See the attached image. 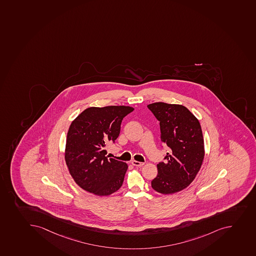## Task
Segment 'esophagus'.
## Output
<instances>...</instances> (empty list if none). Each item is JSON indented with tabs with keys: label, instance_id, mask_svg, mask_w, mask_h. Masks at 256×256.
I'll return each instance as SVG.
<instances>
[{
	"label": "esophagus",
	"instance_id": "34e87169",
	"mask_svg": "<svg viewBox=\"0 0 256 256\" xmlns=\"http://www.w3.org/2000/svg\"><path fill=\"white\" fill-rule=\"evenodd\" d=\"M132 164L136 167H140V166H143L144 164V162H138V161H136V160H132Z\"/></svg>",
	"mask_w": 256,
	"mask_h": 256
}]
</instances>
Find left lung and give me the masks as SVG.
I'll return each mask as SVG.
<instances>
[{
  "label": "left lung",
  "mask_w": 256,
  "mask_h": 256,
  "mask_svg": "<svg viewBox=\"0 0 256 256\" xmlns=\"http://www.w3.org/2000/svg\"><path fill=\"white\" fill-rule=\"evenodd\" d=\"M147 106L160 122L161 140L170 148L165 162L157 164L151 186L160 194H175L188 186L201 168L205 156L201 124L184 106L154 102Z\"/></svg>",
  "instance_id": "8db88e82"
}]
</instances>
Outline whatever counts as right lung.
Returning <instances> with one entry per match:
<instances>
[{
  "mask_svg": "<svg viewBox=\"0 0 256 256\" xmlns=\"http://www.w3.org/2000/svg\"><path fill=\"white\" fill-rule=\"evenodd\" d=\"M134 108L108 106L86 108L70 124L64 158L78 185L96 196H108L122 186L128 165L108 158L106 147L119 136L122 120Z\"/></svg>",
  "mask_w": 256,
  "mask_h": 256,
  "instance_id": "obj_1",
  "label": "right lung"
}]
</instances>
